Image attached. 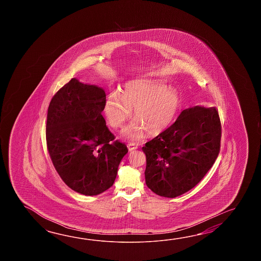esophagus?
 <instances>
[{
	"mask_svg": "<svg viewBox=\"0 0 261 261\" xmlns=\"http://www.w3.org/2000/svg\"><path fill=\"white\" fill-rule=\"evenodd\" d=\"M137 148H138L137 144H133V143L128 144V151H133V150L137 149Z\"/></svg>",
	"mask_w": 261,
	"mask_h": 261,
	"instance_id": "obj_1",
	"label": "esophagus"
}]
</instances>
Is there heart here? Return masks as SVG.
I'll use <instances>...</instances> for the list:
<instances>
[{"label":"heart","mask_w":261,"mask_h":261,"mask_svg":"<svg viewBox=\"0 0 261 261\" xmlns=\"http://www.w3.org/2000/svg\"><path fill=\"white\" fill-rule=\"evenodd\" d=\"M181 98L177 91L166 85L149 80L128 82L120 93L108 95L105 114L114 128H121L132 116L135 120L123 130L125 138L138 141L145 130L149 135H158L166 130L177 117Z\"/></svg>","instance_id":"heart-1"}]
</instances>
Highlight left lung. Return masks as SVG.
I'll use <instances>...</instances> for the list:
<instances>
[{"label": "left lung", "mask_w": 261, "mask_h": 261, "mask_svg": "<svg viewBox=\"0 0 261 261\" xmlns=\"http://www.w3.org/2000/svg\"><path fill=\"white\" fill-rule=\"evenodd\" d=\"M221 123L215 107L193 106L147 142L145 184L161 197L175 198L204 177L220 149Z\"/></svg>", "instance_id": "8db88e82"}]
</instances>
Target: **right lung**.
Returning <instances> with one entry per match:
<instances>
[{
  "label": "right lung",
  "mask_w": 261,
  "mask_h": 261,
  "mask_svg": "<svg viewBox=\"0 0 261 261\" xmlns=\"http://www.w3.org/2000/svg\"><path fill=\"white\" fill-rule=\"evenodd\" d=\"M105 90L72 78L52 98L46 144L56 171L80 194L96 196L111 188L126 144L114 141L101 112Z\"/></svg>",
  "instance_id": "right-lung-1"
}]
</instances>
